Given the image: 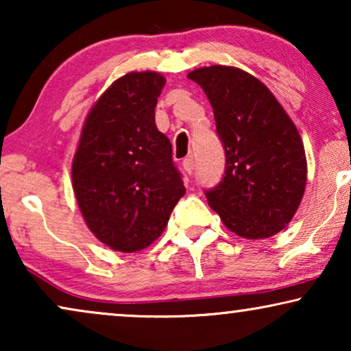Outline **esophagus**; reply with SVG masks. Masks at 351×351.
Segmentation results:
<instances>
[{
  "label": "esophagus",
  "mask_w": 351,
  "mask_h": 351,
  "mask_svg": "<svg viewBox=\"0 0 351 351\" xmlns=\"http://www.w3.org/2000/svg\"><path fill=\"white\" fill-rule=\"evenodd\" d=\"M182 166H184V171L186 172V174H189V176L193 174V171H195V161H193V158H191V156L185 158V160L182 161Z\"/></svg>",
  "instance_id": "esophagus-1"
}]
</instances>
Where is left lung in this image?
<instances>
[{"instance_id":"1","label":"left lung","mask_w":351,"mask_h":351,"mask_svg":"<svg viewBox=\"0 0 351 351\" xmlns=\"http://www.w3.org/2000/svg\"><path fill=\"white\" fill-rule=\"evenodd\" d=\"M214 110L225 150L222 180L206 198L225 227L243 238L281 232L299 209L306 160L295 124L268 88L234 66L190 71Z\"/></svg>"}]
</instances>
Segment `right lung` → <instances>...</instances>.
Masks as SVG:
<instances>
[{
	"instance_id": "1",
	"label": "right lung",
	"mask_w": 351,
	"mask_h": 351,
	"mask_svg": "<svg viewBox=\"0 0 351 351\" xmlns=\"http://www.w3.org/2000/svg\"><path fill=\"white\" fill-rule=\"evenodd\" d=\"M165 84L155 71L114 81L86 118L73 158L81 214L95 238L119 252L150 246L185 195L171 141L155 124Z\"/></svg>"
}]
</instances>
